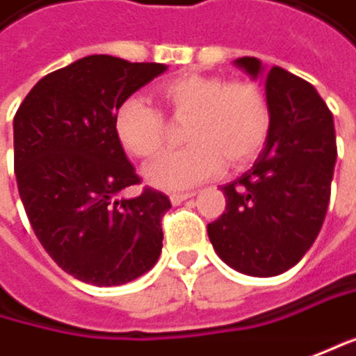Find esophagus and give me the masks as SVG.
<instances>
[{"mask_svg":"<svg viewBox=\"0 0 356 356\" xmlns=\"http://www.w3.org/2000/svg\"><path fill=\"white\" fill-rule=\"evenodd\" d=\"M192 196H194V192H172L170 194V200H172V204H180L182 200L192 198Z\"/></svg>","mask_w":356,"mask_h":356,"instance_id":"34e87169","label":"esophagus"}]
</instances>
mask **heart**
Masks as SVG:
<instances>
[{
    "label": "heart",
    "mask_w": 356,
    "mask_h": 356,
    "mask_svg": "<svg viewBox=\"0 0 356 356\" xmlns=\"http://www.w3.org/2000/svg\"><path fill=\"white\" fill-rule=\"evenodd\" d=\"M160 97L176 119L186 121V147L168 152L145 168V178L158 188H186L225 165L253 160L267 140L271 109L266 92L251 81H231L216 74H180L165 81ZM115 134L121 145L152 158L168 138L164 115L140 97L125 99L115 113Z\"/></svg>",
    "instance_id": "obj_1"
}]
</instances>
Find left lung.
I'll return each instance as SVG.
<instances>
[{
	"label": "left lung",
	"mask_w": 356,
	"mask_h": 356,
	"mask_svg": "<svg viewBox=\"0 0 356 356\" xmlns=\"http://www.w3.org/2000/svg\"><path fill=\"white\" fill-rule=\"evenodd\" d=\"M235 64L253 79L261 74L253 56ZM266 97L271 109L266 147L251 170L222 186L225 213L209 222L218 257L255 277L288 271L316 241L337 164L332 113L310 83L271 66Z\"/></svg>",
	"instance_id": "left-lung-1"
}]
</instances>
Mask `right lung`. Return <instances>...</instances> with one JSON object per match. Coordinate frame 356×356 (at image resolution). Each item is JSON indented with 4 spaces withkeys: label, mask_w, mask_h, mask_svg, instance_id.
Instances as JSON below:
<instances>
[{
    "label": "right lung",
    "mask_w": 356,
    "mask_h": 356,
    "mask_svg": "<svg viewBox=\"0 0 356 356\" xmlns=\"http://www.w3.org/2000/svg\"><path fill=\"white\" fill-rule=\"evenodd\" d=\"M165 70L107 54L40 79L13 117V168L28 220L46 253L92 286H121L156 266L168 196L143 188L115 134V113Z\"/></svg>",
    "instance_id": "right-lung-1"
}]
</instances>
